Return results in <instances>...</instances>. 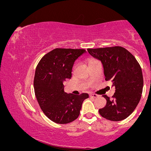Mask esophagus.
<instances>
[{"mask_svg": "<svg viewBox=\"0 0 151 151\" xmlns=\"http://www.w3.org/2000/svg\"><path fill=\"white\" fill-rule=\"evenodd\" d=\"M90 97H92V98H96V97H98L99 96H98V95L96 94H90Z\"/></svg>", "mask_w": 151, "mask_h": 151, "instance_id": "obj_1", "label": "esophagus"}]
</instances>
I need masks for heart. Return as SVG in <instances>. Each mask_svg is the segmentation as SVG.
<instances>
[{"mask_svg": "<svg viewBox=\"0 0 151 151\" xmlns=\"http://www.w3.org/2000/svg\"><path fill=\"white\" fill-rule=\"evenodd\" d=\"M94 61H95V60H93V61H91V62H90V63H92V62H94Z\"/></svg>", "mask_w": 151, "mask_h": 151, "instance_id": "b5f03b06", "label": "heart"}]
</instances>
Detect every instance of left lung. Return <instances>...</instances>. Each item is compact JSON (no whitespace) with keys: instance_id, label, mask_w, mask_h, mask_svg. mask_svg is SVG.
Here are the masks:
<instances>
[{"instance_id":"obj_1","label":"left lung","mask_w":151,"mask_h":151,"mask_svg":"<svg viewBox=\"0 0 151 151\" xmlns=\"http://www.w3.org/2000/svg\"><path fill=\"white\" fill-rule=\"evenodd\" d=\"M92 56L101 61L106 81L115 87L111 99L103 95L106 105L100 115L111 121H120L133 113L141 99L143 89L142 68L135 57L121 46L88 48Z\"/></svg>"}]
</instances>
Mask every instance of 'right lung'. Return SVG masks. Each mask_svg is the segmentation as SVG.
<instances>
[{
  "label": "right lung",
  "mask_w": 151,
  "mask_h": 151,
  "mask_svg": "<svg viewBox=\"0 0 151 151\" xmlns=\"http://www.w3.org/2000/svg\"><path fill=\"white\" fill-rule=\"evenodd\" d=\"M84 49L55 48L46 54L38 63L33 86L42 111L57 124H67L78 117L82 103L88 94H67L63 82L72 76V68Z\"/></svg>",
  "instance_id": "add662e5"
}]
</instances>
